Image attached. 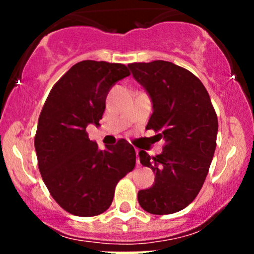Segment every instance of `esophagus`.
Instances as JSON below:
<instances>
[{
    "instance_id": "34e87169",
    "label": "esophagus",
    "mask_w": 254,
    "mask_h": 254,
    "mask_svg": "<svg viewBox=\"0 0 254 254\" xmlns=\"http://www.w3.org/2000/svg\"><path fill=\"white\" fill-rule=\"evenodd\" d=\"M136 151V156H137V161H136V164H137V166L139 165V159H138V150H135Z\"/></svg>"
}]
</instances>
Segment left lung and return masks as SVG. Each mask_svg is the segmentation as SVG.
<instances>
[{
  "label": "left lung",
  "instance_id": "8db88e82",
  "mask_svg": "<svg viewBox=\"0 0 254 254\" xmlns=\"http://www.w3.org/2000/svg\"><path fill=\"white\" fill-rule=\"evenodd\" d=\"M127 66L153 104L147 129L166 142L154 157L139 151V161L153 170L155 180L138 191V203L150 214H174L197 197L208 176L216 148L217 116L199 78L182 66L166 61Z\"/></svg>",
  "mask_w": 254,
  "mask_h": 254
}]
</instances>
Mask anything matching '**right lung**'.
<instances>
[{"instance_id": "obj_1", "label": "right lung", "mask_w": 254, "mask_h": 254, "mask_svg": "<svg viewBox=\"0 0 254 254\" xmlns=\"http://www.w3.org/2000/svg\"><path fill=\"white\" fill-rule=\"evenodd\" d=\"M129 75L124 64L78 62L52 87L40 112L34 138L40 174L54 199L72 215L107 210L116 185L135 167L129 142L122 138L101 150L86 131L100 125L110 89Z\"/></svg>"}]
</instances>
